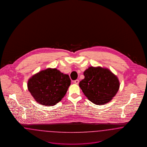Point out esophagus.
<instances>
[{
  "label": "esophagus",
  "instance_id": "esophagus-1",
  "mask_svg": "<svg viewBox=\"0 0 147 147\" xmlns=\"http://www.w3.org/2000/svg\"><path fill=\"white\" fill-rule=\"evenodd\" d=\"M79 80H78V79H77V80H74V83L76 84H79Z\"/></svg>",
  "mask_w": 147,
  "mask_h": 147
}]
</instances>
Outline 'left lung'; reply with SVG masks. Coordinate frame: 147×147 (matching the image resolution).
I'll return each instance as SVG.
<instances>
[{"label": "left lung", "instance_id": "8db88e82", "mask_svg": "<svg viewBox=\"0 0 147 147\" xmlns=\"http://www.w3.org/2000/svg\"><path fill=\"white\" fill-rule=\"evenodd\" d=\"M84 76L79 86L84 95L96 105L110 102L119 91V79L107 68L90 67L84 71Z\"/></svg>", "mask_w": 147, "mask_h": 147}]
</instances>
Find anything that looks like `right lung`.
I'll list each match as a JSON object with an SVG mask.
<instances>
[{
	"label": "right lung",
	"instance_id": "1",
	"mask_svg": "<svg viewBox=\"0 0 147 147\" xmlns=\"http://www.w3.org/2000/svg\"><path fill=\"white\" fill-rule=\"evenodd\" d=\"M70 82L68 74H64L56 68H49L31 77L28 82V88L37 102L51 106L61 101Z\"/></svg>",
	"mask_w": 147,
	"mask_h": 147
}]
</instances>
